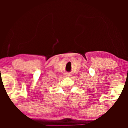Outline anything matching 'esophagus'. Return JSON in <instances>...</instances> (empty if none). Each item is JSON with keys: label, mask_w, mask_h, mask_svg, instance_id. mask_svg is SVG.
Returning <instances> with one entry per match:
<instances>
[{"label": "esophagus", "mask_w": 128, "mask_h": 128, "mask_svg": "<svg viewBox=\"0 0 128 128\" xmlns=\"http://www.w3.org/2000/svg\"><path fill=\"white\" fill-rule=\"evenodd\" d=\"M64 76H65L66 77H70V76H71V74H70V73H68V72H66V73L64 74Z\"/></svg>", "instance_id": "obj_1"}]
</instances>
